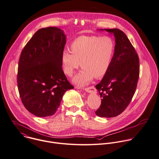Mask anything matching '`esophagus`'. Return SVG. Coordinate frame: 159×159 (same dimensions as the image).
I'll return each instance as SVG.
<instances>
[{"label": "esophagus", "mask_w": 159, "mask_h": 159, "mask_svg": "<svg viewBox=\"0 0 159 159\" xmlns=\"http://www.w3.org/2000/svg\"><path fill=\"white\" fill-rule=\"evenodd\" d=\"M87 92H91V93H95L96 92V89L95 88L94 86H90V87H86L84 89Z\"/></svg>", "instance_id": "1"}]
</instances>
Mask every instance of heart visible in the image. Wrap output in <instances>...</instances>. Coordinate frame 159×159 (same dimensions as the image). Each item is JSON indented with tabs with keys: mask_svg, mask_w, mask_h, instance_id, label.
I'll return each instance as SVG.
<instances>
[{
	"mask_svg": "<svg viewBox=\"0 0 159 159\" xmlns=\"http://www.w3.org/2000/svg\"><path fill=\"white\" fill-rule=\"evenodd\" d=\"M71 51L64 49L61 54L64 72L72 77L82 65L83 69L74 79V82L84 86L93 77L99 79L107 73L116 52V43L107 35H82L70 44Z\"/></svg>",
	"mask_w": 159,
	"mask_h": 159,
	"instance_id": "heart-1",
	"label": "heart"
}]
</instances>
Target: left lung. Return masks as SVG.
Segmentation results:
<instances>
[{
  "mask_svg": "<svg viewBox=\"0 0 159 159\" xmlns=\"http://www.w3.org/2000/svg\"><path fill=\"white\" fill-rule=\"evenodd\" d=\"M113 33L116 52L110 69L95 85L101 104L95 114L102 117H114L122 113L135 92L140 74L139 59L127 35L118 29H105Z\"/></svg>",
  "mask_w": 159,
  "mask_h": 159,
  "instance_id": "left-lung-1",
  "label": "left lung"
}]
</instances>
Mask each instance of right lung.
Segmentation results:
<instances>
[{
  "instance_id": "1",
  "label": "right lung",
  "mask_w": 159,
  "mask_h": 159,
  "mask_svg": "<svg viewBox=\"0 0 159 159\" xmlns=\"http://www.w3.org/2000/svg\"><path fill=\"white\" fill-rule=\"evenodd\" d=\"M66 43L63 30L48 27L37 30L21 52L18 90L25 108L35 116L54 115L64 93L74 89L62 67L61 54Z\"/></svg>"
}]
</instances>
